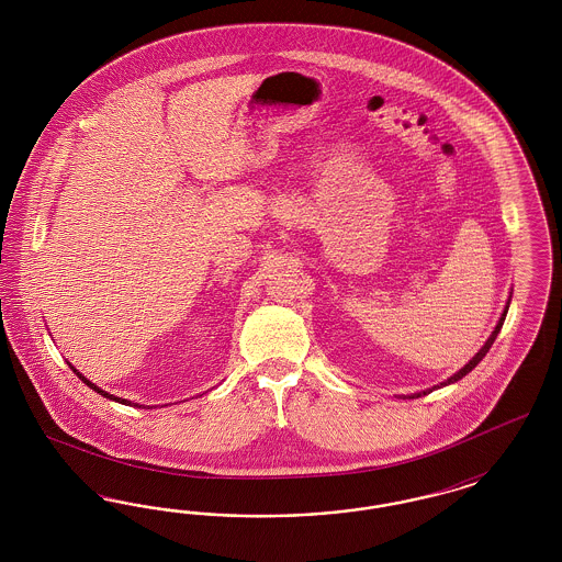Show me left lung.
<instances>
[{
	"instance_id": "1",
	"label": "left lung",
	"mask_w": 562,
	"mask_h": 562,
	"mask_svg": "<svg viewBox=\"0 0 562 562\" xmlns=\"http://www.w3.org/2000/svg\"><path fill=\"white\" fill-rule=\"evenodd\" d=\"M509 296H512V294H509ZM509 301H512V299H508V303H506V307H504V314H502V318H499V322H497L495 330L491 333V337H488V339L484 341V346H482V348L479 349L476 353H474V358H472V360H470V362H468V364H465L463 369H459V371H457V373L454 374H451L449 379H445V381H442L440 385H434V387H429V390H424V392H417V394H411V396H401V398H404V401H406V398H422V396H426V394H429V392H434V390H440V387H445V385H451V383H457L459 379H463L465 374L470 373V371H472V369H474V367H476V364L481 362L482 358L486 356V351L491 349V346H493V341L497 339V335H499V330H502V326H504V321H506V314H508Z\"/></svg>"
}]
</instances>
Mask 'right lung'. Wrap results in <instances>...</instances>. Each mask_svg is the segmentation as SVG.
Wrapping results in <instances>:
<instances>
[{"mask_svg": "<svg viewBox=\"0 0 562 562\" xmlns=\"http://www.w3.org/2000/svg\"><path fill=\"white\" fill-rule=\"evenodd\" d=\"M67 364H69V367H71V371H74V373L78 374V376H80L81 381H83V383H86V385H88V387H90V390H94V392H97V394H101V396H103V398H109V401L120 402V404H126V406H136V408H147V406H145V404H138V402L126 401V398H120V396H113V394H109V392H105V390H101V387H99V385H97V383H92V381H90V379H86V376H83V374H81L80 371H78V369H76V367H74V364H71V362H67ZM164 406H168V404H164ZM149 408H151V406H149Z\"/></svg>", "mask_w": 562, "mask_h": 562, "instance_id": "add662e5", "label": "right lung"}]
</instances>
